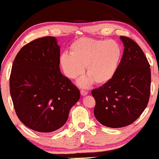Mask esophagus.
<instances>
[{
  "instance_id": "obj_1",
  "label": "esophagus",
  "mask_w": 159,
  "mask_h": 159,
  "mask_svg": "<svg viewBox=\"0 0 159 159\" xmlns=\"http://www.w3.org/2000/svg\"><path fill=\"white\" fill-rule=\"evenodd\" d=\"M81 94L82 96H85V95H87L88 94V91L84 90V89H81Z\"/></svg>"
}]
</instances>
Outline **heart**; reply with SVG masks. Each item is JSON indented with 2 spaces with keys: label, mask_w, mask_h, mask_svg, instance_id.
<instances>
[{
  "label": "heart",
  "mask_w": 159,
  "mask_h": 159,
  "mask_svg": "<svg viewBox=\"0 0 159 159\" xmlns=\"http://www.w3.org/2000/svg\"><path fill=\"white\" fill-rule=\"evenodd\" d=\"M121 55V48L116 41L81 38L70 46V54L61 55L60 64L65 75L70 79L83 74L86 66L88 77L78 81L81 87H87L93 81L101 85L113 78Z\"/></svg>",
  "instance_id": "b5f03b06"
}]
</instances>
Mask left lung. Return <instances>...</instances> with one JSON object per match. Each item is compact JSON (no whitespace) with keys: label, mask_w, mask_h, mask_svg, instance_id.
I'll return each instance as SVG.
<instances>
[{"label":"left lung","mask_w":159,"mask_h":159,"mask_svg":"<svg viewBox=\"0 0 159 159\" xmlns=\"http://www.w3.org/2000/svg\"><path fill=\"white\" fill-rule=\"evenodd\" d=\"M123 56L113 78L93 89L94 115L106 127H124L133 123L144 112L150 94V64L133 40L121 36Z\"/></svg>","instance_id":"obj_1"}]
</instances>
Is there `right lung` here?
Instances as JSON below:
<instances>
[{
	"instance_id": "1",
	"label": "right lung",
	"mask_w": 159,
	"mask_h": 159,
	"mask_svg": "<svg viewBox=\"0 0 159 159\" xmlns=\"http://www.w3.org/2000/svg\"><path fill=\"white\" fill-rule=\"evenodd\" d=\"M56 38H38L20 49L12 64L9 89L17 116L25 126L51 133L64 125L80 91L61 73Z\"/></svg>"
}]
</instances>
